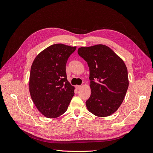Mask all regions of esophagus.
Instances as JSON below:
<instances>
[{
	"mask_svg": "<svg viewBox=\"0 0 153 153\" xmlns=\"http://www.w3.org/2000/svg\"><path fill=\"white\" fill-rule=\"evenodd\" d=\"M80 88H81V86H80V85H76V88L77 90H79Z\"/></svg>",
	"mask_w": 153,
	"mask_h": 153,
	"instance_id": "obj_1",
	"label": "esophagus"
}]
</instances>
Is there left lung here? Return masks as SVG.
Instances as JSON below:
<instances>
[{"mask_svg": "<svg viewBox=\"0 0 153 153\" xmlns=\"http://www.w3.org/2000/svg\"><path fill=\"white\" fill-rule=\"evenodd\" d=\"M90 69L91 96L86 101L88 111L99 117L112 114L121 105L128 88L124 62L105 45L78 49Z\"/></svg>", "mask_w": 153, "mask_h": 153, "instance_id": "8db88e82", "label": "left lung"}]
</instances>
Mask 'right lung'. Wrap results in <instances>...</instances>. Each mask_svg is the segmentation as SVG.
Returning a JSON list of instances; mask_svg holds the SVG:
<instances>
[{
  "instance_id": "1",
  "label": "right lung",
  "mask_w": 153,
  "mask_h": 153,
  "mask_svg": "<svg viewBox=\"0 0 153 153\" xmlns=\"http://www.w3.org/2000/svg\"><path fill=\"white\" fill-rule=\"evenodd\" d=\"M76 47L57 43L43 50L31 67L29 90L38 110L50 118L67 111L74 96V87L67 80L66 64Z\"/></svg>"
}]
</instances>
